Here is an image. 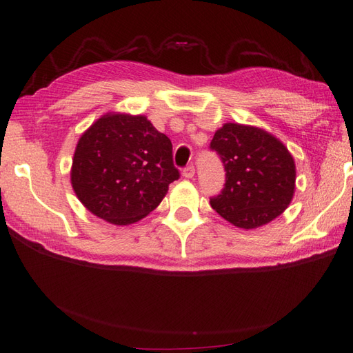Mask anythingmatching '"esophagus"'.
I'll list each match as a JSON object with an SVG mask.
<instances>
[{"mask_svg": "<svg viewBox=\"0 0 353 353\" xmlns=\"http://www.w3.org/2000/svg\"><path fill=\"white\" fill-rule=\"evenodd\" d=\"M194 174H195V168H194L192 165H188V167H185V168H183V171H182V176H183L185 179H192V177H194Z\"/></svg>", "mask_w": 353, "mask_h": 353, "instance_id": "1", "label": "esophagus"}]
</instances>
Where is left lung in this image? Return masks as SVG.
Wrapping results in <instances>:
<instances>
[{"mask_svg": "<svg viewBox=\"0 0 353 353\" xmlns=\"http://www.w3.org/2000/svg\"><path fill=\"white\" fill-rule=\"evenodd\" d=\"M210 149L225 168V186L212 208L228 223L252 230L280 216L288 209L296 182V165L292 153L268 130L224 123Z\"/></svg>", "mask_w": 353, "mask_h": 353, "instance_id": "8db88e82", "label": "left lung"}]
</instances>
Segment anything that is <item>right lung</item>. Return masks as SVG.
I'll use <instances>...</instances> for the list:
<instances>
[{
    "mask_svg": "<svg viewBox=\"0 0 353 353\" xmlns=\"http://www.w3.org/2000/svg\"><path fill=\"white\" fill-rule=\"evenodd\" d=\"M177 179L170 138L141 114L101 116L78 139L70 168L78 200L114 225L149 215Z\"/></svg>",
    "mask_w": 353,
    "mask_h": 353,
    "instance_id": "add662e5",
    "label": "right lung"
}]
</instances>
